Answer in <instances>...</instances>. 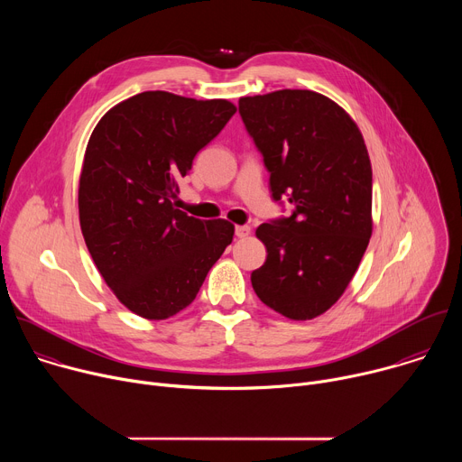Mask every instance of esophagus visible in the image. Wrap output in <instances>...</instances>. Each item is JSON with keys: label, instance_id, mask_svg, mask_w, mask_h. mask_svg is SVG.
Returning a JSON list of instances; mask_svg holds the SVG:
<instances>
[{"label": "esophagus", "instance_id": "esophagus-1", "mask_svg": "<svg viewBox=\"0 0 462 462\" xmlns=\"http://www.w3.org/2000/svg\"><path fill=\"white\" fill-rule=\"evenodd\" d=\"M248 234H250V226H246V225H237V226H236V236H237L239 239L248 237Z\"/></svg>", "mask_w": 462, "mask_h": 462}]
</instances>
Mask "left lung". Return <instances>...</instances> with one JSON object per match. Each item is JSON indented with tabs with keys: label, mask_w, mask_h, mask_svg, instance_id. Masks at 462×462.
I'll use <instances>...</instances> for the list:
<instances>
[{
	"label": "left lung",
	"mask_w": 462,
	"mask_h": 462,
	"mask_svg": "<svg viewBox=\"0 0 462 462\" xmlns=\"http://www.w3.org/2000/svg\"><path fill=\"white\" fill-rule=\"evenodd\" d=\"M239 115L289 217L257 226L267 248L250 276L257 298L291 319L331 309L353 280L373 232V171L364 137L331 98L282 89L239 98Z\"/></svg>",
	"instance_id": "1"
}]
</instances>
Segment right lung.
<instances>
[{"label":"right lung","instance_id":"right-lung-1","mask_svg":"<svg viewBox=\"0 0 462 462\" xmlns=\"http://www.w3.org/2000/svg\"><path fill=\"white\" fill-rule=\"evenodd\" d=\"M234 113L228 100L144 91L93 129L79 186L82 234L107 287L146 319L188 307L232 243V223L191 217L173 199Z\"/></svg>","mask_w":462,"mask_h":462}]
</instances>
